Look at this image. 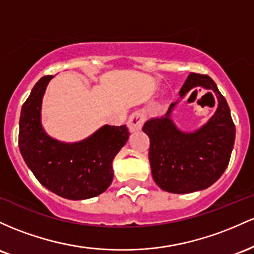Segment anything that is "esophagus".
<instances>
[{
    "label": "esophagus",
    "instance_id": "obj_1",
    "mask_svg": "<svg viewBox=\"0 0 254 254\" xmlns=\"http://www.w3.org/2000/svg\"><path fill=\"white\" fill-rule=\"evenodd\" d=\"M144 121H145L144 113L139 110V112L133 113L132 115L129 116V119H128L127 121V126L129 128L130 132H136V130H139L142 127Z\"/></svg>",
    "mask_w": 254,
    "mask_h": 254
}]
</instances>
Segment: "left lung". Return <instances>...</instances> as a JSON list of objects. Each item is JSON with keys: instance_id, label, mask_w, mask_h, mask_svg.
Returning <instances> with one entry per match:
<instances>
[{"instance_id": "8db88e82", "label": "left lung", "mask_w": 254, "mask_h": 254, "mask_svg": "<svg viewBox=\"0 0 254 254\" xmlns=\"http://www.w3.org/2000/svg\"><path fill=\"white\" fill-rule=\"evenodd\" d=\"M204 88L215 95L218 108L204 125L182 131L172 113L190 92ZM180 98L170 104L165 115L145 122L142 132L150 138L149 159L156 184L163 190L185 194L206 190L227 169L235 141V126L226 98L209 75L190 73L182 85Z\"/></svg>"}]
</instances>
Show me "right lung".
Here are the masks:
<instances>
[{
	"label": "right lung",
	"mask_w": 254,
	"mask_h": 254,
	"mask_svg": "<svg viewBox=\"0 0 254 254\" xmlns=\"http://www.w3.org/2000/svg\"><path fill=\"white\" fill-rule=\"evenodd\" d=\"M53 75L43 76L21 108L19 149L36 179L47 190L70 200H84L107 190L114 178L113 161L129 136L126 125H104L82 140L53 138L42 124V103Z\"/></svg>",
	"instance_id": "add662e5"
}]
</instances>
